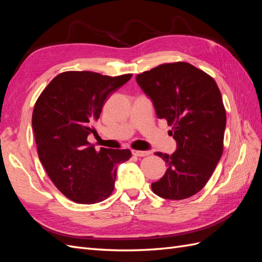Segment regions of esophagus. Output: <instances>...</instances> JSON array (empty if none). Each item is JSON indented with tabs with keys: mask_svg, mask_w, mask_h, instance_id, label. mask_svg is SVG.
I'll return each instance as SVG.
<instances>
[{
	"mask_svg": "<svg viewBox=\"0 0 262 262\" xmlns=\"http://www.w3.org/2000/svg\"><path fill=\"white\" fill-rule=\"evenodd\" d=\"M132 154L134 156H140V157H143V156H147L150 154L149 150H132Z\"/></svg>",
	"mask_w": 262,
	"mask_h": 262,
	"instance_id": "esophagus-1",
	"label": "esophagus"
}]
</instances>
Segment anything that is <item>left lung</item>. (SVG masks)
Returning <instances> with one entry per match:
<instances>
[{"label": "left lung", "instance_id": "1", "mask_svg": "<svg viewBox=\"0 0 262 262\" xmlns=\"http://www.w3.org/2000/svg\"><path fill=\"white\" fill-rule=\"evenodd\" d=\"M157 117L166 119L177 143L171 155L156 152L167 165L152 184L158 196L182 200L199 192L223 153L226 114L213 78L187 62L166 63L137 75Z\"/></svg>", "mask_w": 262, "mask_h": 262}]
</instances>
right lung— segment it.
Instances as JSON below:
<instances>
[{
	"instance_id": "right-lung-1",
	"label": "right lung",
	"mask_w": 262,
	"mask_h": 262,
	"mask_svg": "<svg viewBox=\"0 0 262 262\" xmlns=\"http://www.w3.org/2000/svg\"><path fill=\"white\" fill-rule=\"evenodd\" d=\"M132 77L69 71L55 76L37 99L31 125L38 156L54 186L70 200L94 204L112 194L117 165L130 149H95L87 137L107 98Z\"/></svg>"
}]
</instances>
